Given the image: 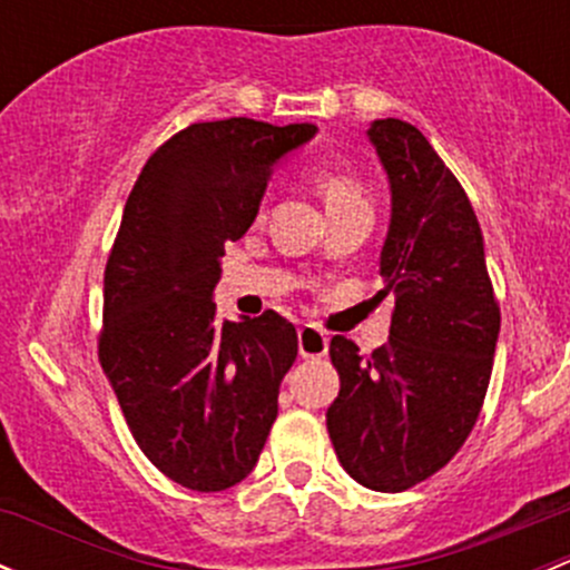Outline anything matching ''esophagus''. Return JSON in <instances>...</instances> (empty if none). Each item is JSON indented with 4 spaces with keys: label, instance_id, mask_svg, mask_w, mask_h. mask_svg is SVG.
Here are the masks:
<instances>
[{
    "label": "esophagus",
    "instance_id": "34e87169",
    "mask_svg": "<svg viewBox=\"0 0 570 570\" xmlns=\"http://www.w3.org/2000/svg\"><path fill=\"white\" fill-rule=\"evenodd\" d=\"M297 346H299V356L305 360H318V356L327 354V335L322 330H316L314 324H303L297 330Z\"/></svg>",
    "mask_w": 570,
    "mask_h": 570
}]
</instances>
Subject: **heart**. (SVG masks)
<instances>
[{
  "label": "heart",
  "instance_id": "heart-1",
  "mask_svg": "<svg viewBox=\"0 0 570 570\" xmlns=\"http://www.w3.org/2000/svg\"><path fill=\"white\" fill-rule=\"evenodd\" d=\"M314 184H316L318 194L324 197V205H327V210H337V208H346V205L367 203L365 189H362V184L354 178V175L335 173V170H322V173H316Z\"/></svg>",
  "mask_w": 570,
  "mask_h": 570
}]
</instances>
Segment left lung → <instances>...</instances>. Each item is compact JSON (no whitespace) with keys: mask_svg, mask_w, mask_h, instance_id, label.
<instances>
[{"mask_svg":"<svg viewBox=\"0 0 570 570\" xmlns=\"http://www.w3.org/2000/svg\"><path fill=\"white\" fill-rule=\"evenodd\" d=\"M367 140L390 180L381 292L390 343L362 356L335 335L341 392L327 430L341 465L376 492L433 476L465 443L484 403L500 311L476 214L430 140L400 118H379Z\"/></svg>","mask_w":570,"mask_h":570,"instance_id":"1","label":"left lung"}]
</instances>
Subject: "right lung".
<instances>
[{"label": "right lung", "mask_w": 570, "mask_h": 570, "mask_svg": "<svg viewBox=\"0 0 570 570\" xmlns=\"http://www.w3.org/2000/svg\"><path fill=\"white\" fill-rule=\"evenodd\" d=\"M314 124H191L142 167L105 271L99 362L137 446L165 476L222 492L254 471L297 356L275 311L218 322L229 240L259 214L275 167Z\"/></svg>", "instance_id": "1"}]
</instances>
